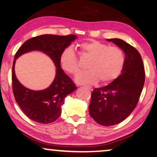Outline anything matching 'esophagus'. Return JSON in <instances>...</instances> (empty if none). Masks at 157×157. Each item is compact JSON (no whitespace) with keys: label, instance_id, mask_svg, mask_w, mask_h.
Wrapping results in <instances>:
<instances>
[{"label":"esophagus","instance_id":"34e87169","mask_svg":"<svg viewBox=\"0 0 157 157\" xmlns=\"http://www.w3.org/2000/svg\"><path fill=\"white\" fill-rule=\"evenodd\" d=\"M85 88H86L87 89H88V90H93V88H91V87L85 86Z\"/></svg>","mask_w":157,"mask_h":157}]
</instances>
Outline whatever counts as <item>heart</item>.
<instances>
[{
	"instance_id": "b5f03b06",
	"label": "heart",
	"mask_w": 157,
	"mask_h": 157,
	"mask_svg": "<svg viewBox=\"0 0 157 157\" xmlns=\"http://www.w3.org/2000/svg\"><path fill=\"white\" fill-rule=\"evenodd\" d=\"M80 48L83 56L90 59L87 66L89 70L79 73L75 78L78 84H94L99 80L103 84H109L120 76L124 65L122 49L95 40L81 43ZM59 61L67 73L75 75L80 70L76 53L71 47L62 51Z\"/></svg>"
}]
</instances>
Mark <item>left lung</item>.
Segmentation results:
<instances>
[{
	"label": "left lung",
	"mask_w": 157,
	"mask_h": 157,
	"mask_svg": "<svg viewBox=\"0 0 157 157\" xmlns=\"http://www.w3.org/2000/svg\"><path fill=\"white\" fill-rule=\"evenodd\" d=\"M124 51V65L117 78L91 94L89 113L98 124L112 126L128 117L136 108L145 82V70L138 51L121 39H107Z\"/></svg>",
	"instance_id": "left-lung-1"
}]
</instances>
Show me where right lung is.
Wrapping results in <instances>:
<instances>
[{"label": "right lung", "mask_w": 157, "mask_h": 157, "mask_svg": "<svg viewBox=\"0 0 157 157\" xmlns=\"http://www.w3.org/2000/svg\"><path fill=\"white\" fill-rule=\"evenodd\" d=\"M75 35L60 36L42 35L27 40L16 53L12 67V88L15 100L30 120L48 124L54 122L61 114L65 97L77 89L74 82L65 74L60 65L61 53L77 38ZM38 50L48 55L55 64L56 76L50 86L42 91L26 88L15 77L14 66L16 59L24 53Z\"/></svg>", "instance_id": "1"}]
</instances>
